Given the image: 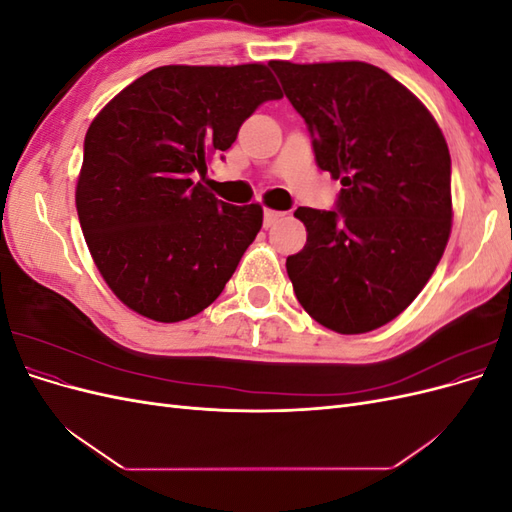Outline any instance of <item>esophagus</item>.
<instances>
[{
    "mask_svg": "<svg viewBox=\"0 0 512 512\" xmlns=\"http://www.w3.org/2000/svg\"><path fill=\"white\" fill-rule=\"evenodd\" d=\"M284 218L282 211H273V209H265V228H271L275 226L277 222H280Z\"/></svg>",
    "mask_w": 512,
    "mask_h": 512,
    "instance_id": "obj_1",
    "label": "esophagus"
}]
</instances>
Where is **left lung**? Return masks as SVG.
<instances>
[{
	"label": "left lung",
	"mask_w": 512,
	"mask_h": 512,
	"mask_svg": "<svg viewBox=\"0 0 512 512\" xmlns=\"http://www.w3.org/2000/svg\"><path fill=\"white\" fill-rule=\"evenodd\" d=\"M312 134L316 164L342 183L333 211L299 207L307 243L286 271L305 312L342 335L397 318L425 288L451 235V153L436 119L365 61H271Z\"/></svg>",
	"instance_id": "left-lung-1"
}]
</instances>
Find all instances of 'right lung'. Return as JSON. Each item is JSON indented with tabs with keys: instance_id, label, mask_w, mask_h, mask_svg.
<instances>
[{
	"instance_id": "right-lung-1",
	"label": "right lung",
	"mask_w": 512,
	"mask_h": 512,
	"mask_svg": "<svg viewBox=\"0 0 512 512\" xmlns=\"http://www.w3.org/2000/svg\"><path fill=\"white\" fill-rule=\"evenodd\" d=\"M282 91L265 64L162 66L85 134L76 211L104 282L132 312L179 322L220 297L262 226L260 205L207 190V166Z\"/></svg>"
}]
</instances>
